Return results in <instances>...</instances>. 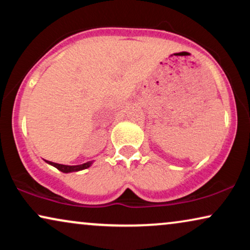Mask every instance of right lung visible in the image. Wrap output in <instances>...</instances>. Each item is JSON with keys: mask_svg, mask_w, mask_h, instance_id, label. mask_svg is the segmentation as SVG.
I'll use <instances>...</instances> for the list:
<instances>
[{"mask_svg": "<svg viewBox=\"0 0 250 250\" xmlns=\"http://www.w3.org/2000/svg\"><path fill=\"white\" fill-rule=\"evenodd\" d=\"M50 165H52L58 168L61 172L63 173H70V172H77V170H82L87 168V167L91 166L92 162H87L85 164H82V165H75V166H68V165H61V164H57V163H52V162H47Z\"/></svg>", "mask_w": 250, "mask_h": 250, "instance_id": "1", "label": "right lung"}]
</instances>
